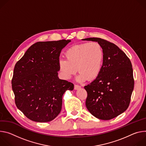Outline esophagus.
<instances>
[{"instance_id":"1","label":"esophagus","mask_w":146,"mask_h":146,"mask_svg":"<svg viewBox=\"0 0 146 146\" xmlns=\"http://www.w3.org/2000/svg\"><path fill=\"white\" fill-rule=\"evenodd\" d=\"M79 88H80V86H79V85H74V89H75V90H78V89H79Z\"/></svg>"}]
</instances>
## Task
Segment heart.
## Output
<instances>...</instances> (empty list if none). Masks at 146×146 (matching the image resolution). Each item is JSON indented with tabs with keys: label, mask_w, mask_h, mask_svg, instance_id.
Here are the masks:
<instances>
[{
	"label": "heart",
	"mask_w": 146,
	"mask_h": 146,
	"mask_svg": "<svg viewBox=\"0 0 146 146\" xmlns=\"http://www.w3.org/2000/svg\"><path fill=\"white\" fill-rule=\"evenodd\" d=\"M66 59L58 62V71L64 79H70L76 73L78 82H84L88 78L94 79L100 74L104 61V51L98 42L84 43L72 46L64 53ZM77 69H76V68Z\"/></svg>",
	"instance_id": "heart-1"
}]
</instances>
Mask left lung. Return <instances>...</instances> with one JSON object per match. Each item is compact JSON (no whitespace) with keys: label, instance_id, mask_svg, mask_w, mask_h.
Returning a JSON list of instances; mask_svg holds the SVG:
<instances>
[{"label":"left lung","instance_id":"8db88e82","mask_svg":"<svg viewBox=\"0 0 146 146\" xmlns=\"http://www.w3.org/2000/svg\"><path fill=\"white\" fill-rule=\"evenodd\" d=\"M82 40L99 43L104 54L100 74L84 87L88 93L86 108L98 119L114 118L127 110L131 102L134 88L132 63L114 43L98 38Z\"/></svg>","mask_w":146,"mask_h":146}]
</instances>
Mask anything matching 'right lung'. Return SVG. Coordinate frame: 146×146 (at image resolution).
<instances>
[{
    "instance_id": "right-lung-1",
    "label": "right lung",
    "mask_w": 146,
    "mask_h": 146,
    "mask_svg": "<svg viewBox=\"0 0 146 146\" xmlns=\"http://www.w3.org/2000/svg\"><path fill=\"white\" fill-rule=\"evenodd\" d=\"M71 41L37 42L16 63L11 81L15 102L29 119L53 120L61 110L63 94L74 89L73 84L58 76L61 52Z\"/></svg>"
}]
</instances>
